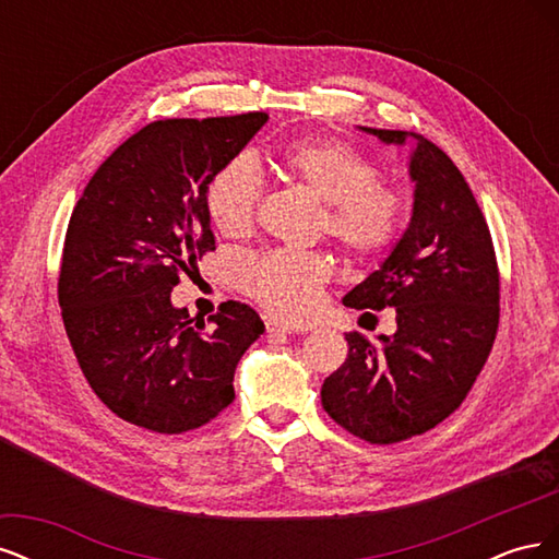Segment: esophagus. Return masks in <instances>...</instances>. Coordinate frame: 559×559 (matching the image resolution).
<instances>
[{"label": "esophagus", "instance_id": "34e87169", "mask_svg": "<svg viewBox=\"0 0 559 559\" xmlns=\"http://www.w3.org/2000/svg\"><path fill=\"white\" fill-rule=\"evenodd\" d=\"M265 329H267V333H294L296 331L292 324H284V321H280V319H267Z\"/></svg>", "mask_w": 559, "mask_h": 559}]
</instances>
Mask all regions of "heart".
Here are the masks:
<instances>
[{
    "mask_svg": "<svg viewBox=\"0 0 559 559\" xmlns=\"http://www.w3.org/2000/svg\"><path fill=\"white\" fill-rule=\"evenodd\" d=\"M286 181L324 202V228L349 257L368 259L392 245L405 224L408 200L380 181L378 165L343 142L296 140L275 154ZM263 195L259 163L242 154L212 175L205 207L216 230L245 235ZM331 267L312 251H270L240 263V282L261 306L289 321L308 319L319 308V289Z\"/></svg>",
    "mask_w": 559,
    "mask_h": 559,
    "instance_id": "b5f03b06",
    "label": "heart"
}]
</instances>
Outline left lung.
Instances as JSON below:
<instances>
[{
  "label": "left lung",
  "instance_id": "left-lung-1",
  "mask_svg": "<svg viewBox=\"0 0 559 559\" xmlns=\"http://www.w3.org/2000/svg\"><path fill=\"white\" fill-rule=\"evenodd\" d=\"M408 146L413 212L386 259L343 302L396 310V333L345 335V364L321 384L324 411L370 443L433 429L466 399L499 324V270L485 216L441 148L405 130L361 128Z\"/></svg>",
  "mask_w": 559,
  "mask_h": 559
}]
</instances>
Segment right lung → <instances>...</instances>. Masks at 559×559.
<instances>
[{
	"label": "right lung",
	"instance_id": "obj_1",
	"mask_svg": "<svg viewBox=\"0 0 559 559\" xmlns=\"http://www.w3.org/2000/svg\"><path fill=\"white\" fill-rule=\"evenodd\" d=\"M267 121L263 111L167 118L99 165L67 228L58 298L93 392L130 425L181 433L233 403L242 354L265 326L228 300L205 321L177 308L181 273L214 249L205 191Z\"/></svg>",
	"mask_w": 559,
	"mask_h": 559
}]
</instances>
